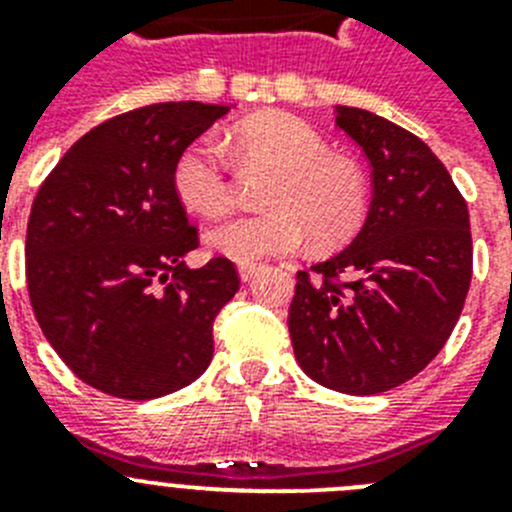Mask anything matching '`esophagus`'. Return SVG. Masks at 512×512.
Instances as JSON below:
<instances>
[{"label":"esophagus","instance_id":"34e87169","mask_svg":"<svg viewBox=\"0 0 512 512\" xmlns=\"http://www.w3.org/2000/svg\"><path fill=\"white\" fill-rule=\"evenodd\" d=\"M259 271H261V264H241V266H238V274H241L243 282H251V279L256 277Z\"/></svg>","mask_w":512,"mask_h":512}]
</instances>
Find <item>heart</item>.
I'll return each instance as SVG.
<instances>
[{
  "label": "heart",
  "instance_id": "heart-1",
  "mask_svg": "<svg viewBox=\"0 0 512 512\" xmlns=\"http://www.w3.org/2000/svg\"><path fill=\"white\" fill-rule=\"evenodd\" d=\"M246 166H261L279 179L269 189L266 215L233 217L207 233L220 256L256 264L305 246L312 233L318 246H338L364 225L369 182L356 161L330 153L328 140L305 120L284 112L253 115L230 133ZM174 192L187 210L220 217L233 205V179L220 148L194 140L174 164Z\"/></svg>",
  "mask_w": 512,
  "mask_h": 512
}]
</instances>
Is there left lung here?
I'll list each match as a JSON object with an SVG mask.
<instances>
[{
	"label": "left lung",
	"mask_w": 512,
	"mask_h": 512,
	"mask_svg": "<svg viewBox=\"0 0 512 512\" xmlns=\"http://www.w3.org/2000/svg\"><path fill=\"white\" fill-rule=\"evenodd\" d=\"M336 125L369 158L372 205L351 246L297 271L287 325L307 377L379 395L449 341L472 282L469 210L418 135L359 107H336Z\"/></svg>",
	"instance_id": "1"
}]
</instances>
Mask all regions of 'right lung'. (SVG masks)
I'll return each instance as SVG.
<instances>
[{
  "instance_id": "1",
  "label": "right lung",
  "mask_w": 512,
  "mask_h": 512,
  "mask_svg": "<svg viewBox=\"0 0 512 512\" xmlns=\"http://www.w3.org/2000/svg\"><path fill=\"white\" fill-rule=\"evenodd\" d=\"M225 104L161 102L81 135L35 194L25 274L43 336L104 395L153 400L212 359V323L241 287L233 261L189 269L197 228L174 164Z\"/></svg>"
}]
</instances>
